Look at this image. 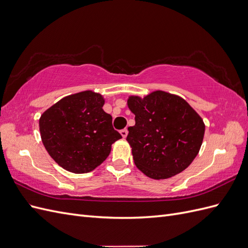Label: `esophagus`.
Here are the masks:
<instances>
[{
  "label": "esophagus",
  "instance_id": "1",
  "mask_svg": "<svg viewBox=\"0 0 248 248\" xmlns=\"http://www.w3.org/2000/svg\"><path fill=\"white\" fill-rule=\"evenodd\" d=\"M120 133H121V136L123 139H125L127 137V134H128V130L127 129H122L121 131H120Z\"/></svg>",
  "mask_w": 248,
  "mask_h": 248
}]
</instances>
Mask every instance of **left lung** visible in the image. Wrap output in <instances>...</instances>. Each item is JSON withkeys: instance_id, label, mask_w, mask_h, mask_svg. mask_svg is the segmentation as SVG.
<instances>
[{"instance_id": "obj_1", "label": "left lung", "mask_w": 248, "mask_h": 248, "mask_svg": "<svg viewBox=\"0 0 248 248\" xmlns=\"http://www.w3.org/2000/svg\"><path fill=\"white\" fill-rule=\"evenodd\" d=\"M127 106L136 116L126 140L134 164L155 180L169 179L188 168L200 152L205 123L182 97L156 90L130 95Z\"/></svg>"}]
</instances>
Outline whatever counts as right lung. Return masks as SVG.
<instances>
[{"instance_id":"obj_1","label":"right lung","mask_w":248,"mask_h":248,"mask_svg":"<svg viewBox=\"0 0 248 248\" xmlns=\"http://www.w3.org/2000/svg\"><path fill=\"white\" fill-rule=\"evenodd\" d=\"M106 99L91 90L65 96L39 119L42 144L60 167L74 174L92 171L122 139L103 110Z\"/></svg>"}]
</instances>
